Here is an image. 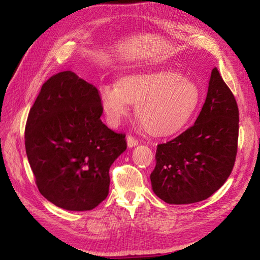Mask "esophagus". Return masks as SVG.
I'll return each instance as SVG.
<instances>
[{"label": "esophagus", "instance_id": "34e87169", "mask_svg": "<svg viewBox=\"0 0 260 260\" xmlns=\"http://www.w3.org/2000/svg\"><path fill=\"white\" fill-rule=\"evenodd\" d=\"M126 141H127V146L128 147H134L139 144V141H137V139H135V137L131 136V135L126 137Z\"/></svg>", "mask_w": 260, "mask_h": 260}]
</instances>
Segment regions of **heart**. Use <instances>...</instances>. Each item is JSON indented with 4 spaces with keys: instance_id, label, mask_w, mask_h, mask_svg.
Wrapping results in <instances>:
<instances>
[{
    "instance_id": "1",
    "label": "heart",
    "mask_w": 260,
    "mask_h": 260,
    "mask_svg": "<svg viewBox=\"0 0 260 260\" xmlns=\"http://www.w3.org/2000/svg\"><path fill=\"white\" fill-rule=\"evenodd\" d=\"M108 123L120 124L136 104V115L155 135L175 133L183 127L199 104L200 90L191 79L169 69L136 73L120 78L117 85L99 90Z\"/></svg>"
}]
</instances>
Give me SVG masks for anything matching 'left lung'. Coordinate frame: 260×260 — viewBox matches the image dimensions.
<instances>
[{
    "mask_svg": "<svg viewBox=\"0 0 260 260\" xmlns=\"http://www.w3.org/2000/svg\"><path fill=\"white\" fill-rule=\"evenodd\" d=\"M239 134V110L234 93L217 68L196 123L156 148L151 173L154 193L164 202L189 204L211 197L234 169Z\"/></svg>",
    "mask_w": 260,
    "mask_h": 260,
    "instance_id": "obj_1",
    "label": "left lung"
}]
</instances>
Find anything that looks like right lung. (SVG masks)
<instances>
[{
	"instance_id": "right-lung-1",
	"label": "right lung",
	"mask_w": 260,
	"mask_h": 260,
	"mask_svg": "<svg viewBox=\"0 0 260 260\" xmlns=\"http://www.w3.org/2000/svg\"><path fill=\"white\" fill-rule=\"evenodd\" d=\"M102 114L97 88L73 71L42 85L27 116L25 151L39 191L54 206L87 211L107 198L109 168L127 145Z\"/></svg>"
}]
</instances>
